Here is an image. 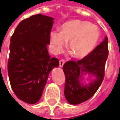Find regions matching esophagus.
<instances>
[{
	"label": "esophagus",
	"mask_w": 120,
	"mask_h": 120,
	"mask_svg": "<svg viewBox=\"0 0 120 120\" xmlns=\"http://www.w3.org/2000/svg\"><path fill=\"white\" fill-rule=\"evenodd\" d=\"M64 63H65V61L63 60V59H61V60H60L59 61V66L61 68V67H63V65H64Z\"/></svg>",
	"instance_id": "34e87169"
}]
</instances>
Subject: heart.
Segmentation results:
<instances>
[{"instance_id":"1","label":"heart","mask_w":120,"mask_h":120,"mask_svg":"<svg viewBox=\"0 0 120 120\" xmlns=\"http://www.w3.org/2000/svg\"><path fill=\"white\" fill-rule=\"evenodd\" d=\"M60 32L52 31L50 41L53 51L59 52L68 42V51L75 59L87 56L95 49L100 38L97 26L78 19L70 20L62 24Z\"/></svg>"}]
</instances>
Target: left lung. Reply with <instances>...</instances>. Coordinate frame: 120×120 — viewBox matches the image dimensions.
I'll return each instance as SVG.
<instances>
[{
    "instance_id": "left-lung-1",
    "label": "left lung",
    "mask_w": 120,
    "mask_h": 120,
    "mask_svg": "<svg viewBox=\"0 0 120 120\" xmlns=\"http://www.w3.org/2000/svg\"><path fill=\"white\" fill-rule=\"evenodd\" d=\"M108 55V38L105 37L100 45L82 59L78 61H68L63 65L65 76L64 94L69 103L80 104L95 94L104 78ZM84 73L95 76L96 80L88 85L81 84V76Z\"/></svg>"
}]
</instances>
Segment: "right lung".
Here are the masks:
<instances>
[{"instance_id": "obj_1", "label": "right lung", "mask_w": 120, "mask_h": 120, "mask_svg": "<svg viewBox=\"0 0 120 120\" xmlns=\"http://www.w3.org/2000/svg\"><path fill=\"white\" fill-rule=\"evenodd\" d=\"M53 20L41 14L32 15L18 24L11 38L9 81L17 98L26 103L39 101L49 73L59 65L47 50Z\"/></svg>"}]
</instances>
